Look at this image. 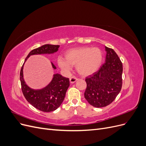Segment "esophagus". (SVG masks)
I'll return each mask as SVG.
<instances>
[{"mask_svg":"<svg viewBox=\"0 0 146 146\" xmlns=\"http://www.w3.org/2000/svg\"><path fill=\"white\" fill-rule=\"evenodd\" d=\"M77 80H78V78H76V77H72L70 78L69 81H70V83H75L76 82H77Z\"/></svg>","mask_w":146,"mask_h":146,"instance_id":"1","label":"esophagus"}]
</instances>
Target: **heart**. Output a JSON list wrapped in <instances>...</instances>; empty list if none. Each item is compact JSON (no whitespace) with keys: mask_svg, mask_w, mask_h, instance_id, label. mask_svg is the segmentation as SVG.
<instances>
[{"mask_svg":"<svg viewBox=\"0 0 146 146\" xmlns=\"http://www.w3.org/2000/svg\"><path fill=\"white\" fill-rule=\"evenodd\" d=\"M65 59L59 57L57 63L64 71H70L76 66L77 72L82 76H88L96 72L102 64L103 54L98 47H82L70 48L64 54Z\"/></svg>","mask_w":146,"mask_h":146,"instance_id":"b5f03b06","label":"heart"}]
</instances>
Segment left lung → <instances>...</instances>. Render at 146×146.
Wrapping results in <instances>:
<instances>
[{"label": "left lung", "mask_w": 146, "mask_h": 146, "mask_svg": "<svg viewBox=\"0 0 146 146\" xmlns=\"http://www.w3.org/2000/svg\"><path fill=\"white\" fill-rule=\"evenodd\" d=\"M105 62L98 71L85 79L86 89L84 96L90 105L104 107L116 99L122 85V64L112 48L105 46Z\"/></svg>", "instance_id": "8db88e82"}]
</instances>
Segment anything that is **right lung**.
<instances>
[{
	"mask_svg": "<svg viewBox=\"0 0 146 146\" xmlns=\"http://www.w3.org/2000/svg\"><path fill=\"white\" fill-rule=\"evenodd\" d=\"M59 47V45L45 44L32 50L26 57L20 72L22 91L25 98L35 108L44 112L54 111L62 104L69 86V78L64 77L59 74H54L51 82L46 87L39 90H34L29 87L24 80V65L31 55L52 54L58 51ZM51 64L53 69H56L52 62Z\"/></svg>",
	"mask_w": 146,
	"mask_h": 146,
	"instance_id": "add662e5",
	"label": "right lung"
}]
</instances>
